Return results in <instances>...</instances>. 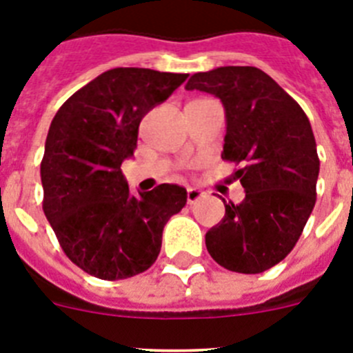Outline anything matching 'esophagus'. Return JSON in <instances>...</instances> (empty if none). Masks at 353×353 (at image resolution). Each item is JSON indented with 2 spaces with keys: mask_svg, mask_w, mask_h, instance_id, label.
I'll return each mask as SVG.
<instances>
[{
  "mask_svg": "<svg viewBox=\"0 0 353 353\" xmlns=\"http://www.w3.org/2000/svg\"><path fill=\"white\" fill-rule=\"evenodd\" d=\"M201 196H203V191H199L196 187H189L187 189V203H194Z\"/></svg>",
  "mask_w": 353,
  "mask_h": 353,
  "instance_id": "obj_1",
  "label": "esophagus"
}]
</instances>
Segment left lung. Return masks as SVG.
I'll list each match as a JSON object with an SVG mask.
<instances>
[{
	"mask_svg": "<svg viewBox=\"0 0 353 353\" xmlns=\"http://www.w3.org/2000/svg\"><path fill=\"white\" fill-rule=\"evenodd\" d=\"M185 90L221 99L226 136L221 157L239 164L245 198L205 235L210 256L240 274H260L288 256L316 201L320 159L301 105L256 67L198 72ZM224 201V199H223Z\"/></svg>",
	"mask_w": 353,
	"mask_h": 353,
	"instance_id": "8db88e82",
	"label": "left lung"
}]
</instances>
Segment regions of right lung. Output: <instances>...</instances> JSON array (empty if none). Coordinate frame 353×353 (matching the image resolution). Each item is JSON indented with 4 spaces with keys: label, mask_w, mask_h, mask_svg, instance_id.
I'll return each instance as SVG.
<instances>
[{
    "label": "right lung",
    "mask_w": 353,
    "mask_h": 353,
    "mask_svg": "<svg viewBox=\"0 0 353 353\" xmlns=\"http://www.w3.org/2000/svg\"><path fill=\"white\" fill-rule=\"evenodd\" d=\"M189 74L118 67L58 109L40 164L43 214L72 263L105 281L145 272L157 260L162 230L187 191L161 183L129 192L121 162L134 155L143 117Z\"/></svg>",
    "instance_id": "right-lung-1"
}]
</instances>
